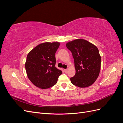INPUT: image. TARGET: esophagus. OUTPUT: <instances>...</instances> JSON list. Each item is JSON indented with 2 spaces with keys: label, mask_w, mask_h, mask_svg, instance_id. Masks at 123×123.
<instances>
[{
  "label": "esophagus",
  "mask_w": 123,
  "mask_h": 123,
  "mask_svg": "<svg viewBox=\"0 0 123 123\" xmlns=\"http://www.w3.org/2000/svg\"><path fill=\"white\" fill-rule=\"evenodd\" d=\"M64 72H65V73H66V72H67L68 69H64Z\"/></svg>",
  "instance_id": "obj_1"
}]
</instances>
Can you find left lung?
<instances>
[{
    "label": "left lung",
    "instance_id": "left-lung-1",
    "mask_svg": "<svg viewBox=\"0 0 123 123\" xmlns=\"http://www.w3.org/2000/svg\"><path fill=\"white\" fill-rule=\"evenodd\" d=\"M66 47L71 51L76 70L71 82L80 88L90 86L98 79L100 70L101 57L98 48L83 39L67 43Z\"/></svg>",
    "mask_w": 123,
    "mask_h": 123
}]
</instances>
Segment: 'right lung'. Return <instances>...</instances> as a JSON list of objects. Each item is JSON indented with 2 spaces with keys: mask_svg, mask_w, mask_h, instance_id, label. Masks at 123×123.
Returning <instances> with one entry per match:
<instances>
[{
  "mask_svg": "<svg viewBox=\"0 0 123 123\" xmlns=\"http://www.w3.org/2000/svg\"><path fill=\"white\" fill-rule=\"evenodd\" d=\"M58 42L40 43L28 53L25 68L29 79L36 87L48 89L57 82L62 71L55 67Z\"/></svg>",
  "mask_w": 123,
  "mask_h": 123,
  "instance_id": "add662e5",
  "label": "right lung"
}]
</instances>
